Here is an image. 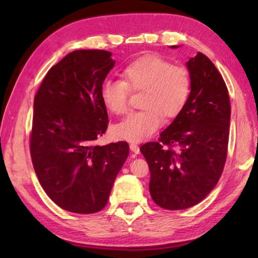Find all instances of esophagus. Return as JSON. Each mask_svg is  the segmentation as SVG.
<instances>
[{"label": "esophagus", "mask_w": 258, "mask_h": 258, "mask_svg": "<svg viewBox=\"0 0 258 258\" xmlns=\"http://www.w3.org/2000/svg\"><path fill=\"white\" fill-rule=\"evenodd\" d=\"M130 149H131V151L134 152L135 155H138L139 152H140V148H139V146L137 145V143H131Z\"/></svg>", "instance_id": "esophagus-1"}]
</instances>
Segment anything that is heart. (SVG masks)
<instances>
[{"instance_id":"obj_1","label":"heart","mask_w":258,"mask_h":258,"mask_svg":"<svg viewBox=\"0 0 258 258\" xmlns=\"http://www.w3.org/2000/svg\"><path fill=\"white\" fill-rule=\"evenodd\" d=\"M123 81L108 80L101 86V100L109 111L121 115L127 111L130 90L142 91L140 111L131 112L112 130L115 138L142 141L155 133L161 116L173 118L182 111L191 90L189 72L182 66L149 55L141 58L121 73Z\"/></svg>"}]
</instances>
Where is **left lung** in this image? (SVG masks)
<instances>
[{
  "label": "left lung",
  "mask_w": 258,
  "mask_h": 258,
  "mask_svg": "<svg viewBox=\"0 0 258 258\" xmlns=\"http://www.w3.org/2000/svg\"><path fill=\"white\" fill-rule=\"evenodd\" d=\"M185 64L191 81L186 104L158 142L140 147L149 165L151 198L172 211L195 206L214 189L223 172L229 142L231 106L221 74L200 52ZM164 145H176L178 150Z\"/></svg>",
  "instance_id": "obj_1"
}]
</instances>
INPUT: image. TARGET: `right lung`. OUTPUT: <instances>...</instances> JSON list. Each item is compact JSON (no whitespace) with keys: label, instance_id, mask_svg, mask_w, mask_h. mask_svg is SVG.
Masks as SVG:
<instances>
[{"label":"right lung","instance_id":"add662e5","mask_svg":"<svg viewBox=\"0 0 258 258\" xmlns=\"http://www.w3.org/2000/svg\"><path fill=\"white\" fill-rule=\"evenodd\" d=\"M111 52L77 50L47 72L34 99L30 156L38 181L64 211L97 213L127 158V142L95 146L108 127L101 86Z\"/></svg>","mask_w":258,"mask_h":258}]
</instances>
